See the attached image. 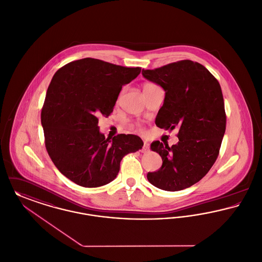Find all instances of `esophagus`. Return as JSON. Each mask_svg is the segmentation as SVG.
Instances as JSON below:
<instances>
[{
	"mask_svg": "<svg viewBox=\"0 0 262 262\" xmlns=\"http://www.w3.org/2000/svg\"><path fill=\"white\" fill-rule=\"evenodd\" d=\"M148 144L146 142H144L143 146H142V149H141V152H147L148 151Z\"/></svg>",
	"mask_w": 262,
	"mask_h": 262,
	"instance_id": "34e87169",
	"label": "esophagus"
}]
</instances>
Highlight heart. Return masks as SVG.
<instances>
[{
    "instance_id": "b5f03b06",
    "label": "heart",
    "mask_w": 262,
    "mask_h": 262,
    "mask_svg": "<svg viewBox=\"0 0 262 262\" xmlns=\"http://www.w3.org/2000/svg\"><path fill=\"white\" fill-rule=\"evenodd\" d=\"M150 86H154V84H151V83H146V84H144L143 89H144V88H147V87H150Z\"/></svg>"
}]
</instances>
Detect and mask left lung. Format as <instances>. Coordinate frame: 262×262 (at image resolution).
Returning a JSON list of instances; mask_svg holds the SVG:
<instances>
[{"label": "left lung", "instance_id": "left-lung-1", "mask_svg": "<svg viewBox=\"0 0 262 262\" xmlns=\"http://www.w3.org/2000/svg\"><path fill=\"white\" fill-rule=\"evenodd\" d=\"M142 76L165 91L155 123L160 128L179 129L177 144L158 140L150 145L162 166L147 173L151 184L165 191H180L199 182L214 165L226 132V112L220 83L200 63H170Z\"/></svg>", "mask_w": 262, "mask_h": 262}]
</instances>
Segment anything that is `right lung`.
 I'll use <instances>...</instances> for the list:
<instances>
[{
    "label": "right lung",
    "instance_id": "add662e5",
    "mask_svg": "<svg viewBox=\"0 0 262 262\" xmlns=\"http://www.w3.org/2000/svg\"><path fill=\"white\" fill-rule=\"evenodd\" d=\"M141 68L123 67L94 58L70 62L56 71L41 110L46 147L64 176L82 187L113 181L123 156L142 148L135 135L106 139L99 117L113 112L123 85Z\"/></svg>",
    "mask_w": 262,
    "mask_h": 262
}]
</instances>
